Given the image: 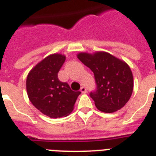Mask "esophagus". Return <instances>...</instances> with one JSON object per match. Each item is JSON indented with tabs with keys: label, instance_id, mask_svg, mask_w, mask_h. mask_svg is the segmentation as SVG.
<instances>
[{
	"label": "esophagus",
	"instance_id": "esophagus-1",
	"mask_svg": "<svg viewBox=\"0 0 156 156\" xmlns=\"http://www.w3.org/2000/svg\"><path fill=\"white\" fill-rule=\"evenodd\" d=\"M80 90H81V92H82V94H86V93H87V88H86V87H81Z\"/></svg>",
	"mask_w": 156,
	"mask_h": 156
}]
</instances>
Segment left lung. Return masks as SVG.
<instances>
[{"label": "left lung", "mask_w": 156, "mask_h": 156, "mask_svg": "<svg viewBox=\"0 0 156 156\" xmlns=\"http://www.w3.org/2000/svg\"><path fill=\"white\" fill-rule=\"evenodd\" d=\"M78 58L93 71L96 90L90 93L96 107L113 113L125 106L133 92V75L129 66L107 52L80 53Z\"/></svg>", "instance_id": "1"}]
</instances>
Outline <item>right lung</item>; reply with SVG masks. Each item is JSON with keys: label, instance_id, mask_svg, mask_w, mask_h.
I'll return each mask as SVG.
<instances>
[{"label": "right lung", "instance_id": "right-lung-1", "mask_svg": "<svg viewBox=\"0 0 156 156\" xmlns=\"http://www.w3.org/2000/svg\"><path fill=\"white\" fill-rule=\"evenodd\" d=\"M66 61L62 54H54L37 64L29 73L26 90L30 102L50 118L64 117L71 113L80 91H73L58 74Z\"/></svg>", "mask_w": 156, "mask_h": 156}]
</instances>
